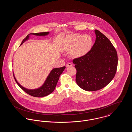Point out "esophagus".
I'll return each mask as SVG.
<instances>
[{"mask_svg":"<svg viewBox=\"0 0 132 132\" xmlns=\"http://www.w3.org/2000/svg\"><path fill=\"white\" fill-rule=\"evenodd\" d=\"M72 65H73V64L71 63H67V65H66V67H70V66H71Z\"/></svg>","mask_w":132,"mask_h":132,"instance_id":"34e87169","label":"esophagus"}]
</instances>
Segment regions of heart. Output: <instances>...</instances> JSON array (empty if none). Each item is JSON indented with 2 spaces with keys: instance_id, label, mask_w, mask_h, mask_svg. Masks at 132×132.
<instances>
[{
  "instance_id": "heart-1",
  "label": "heart",
  "mask_w": 132,
  "mask_h": 132,
  "mask_svg": "<svg viewBox=\"0 0 132 132\" xmlns=\"http://www.w3.org/2000/svg\"><path fill=\"white\" fill-rule=\"evenodd\" d=\"M93 44V38L89 35L71 34L65 38L62 48L64 51H70L72 57L80 58L88 54Z\"/></svg>"
}]
</instances>
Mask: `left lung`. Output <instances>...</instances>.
Instances as JSON below:
<instances>
[{
  "label": "left lung",
  "mask_w": 132,
  "mask_h": 132,
  "mask_svg": "<svg viewBox=\"0 0 132 132\" xmlns=\"http://www.w3.org/2000/svg\"><path fill=\"white\" fill-rule=\"evenodd\" d=\"M96 39L92 50L85 56L73 59L77 70V85L87 91L105 87L115 75L117 53L111 42L101 31L95 30Z\"/></svg>",
  "instance_id": "8db88e82"
}]
</instances>
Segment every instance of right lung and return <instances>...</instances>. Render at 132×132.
<instances>
[{
	"instance_id": "right-lung-1",
	"label": "right lung",
	"mask_w": 132,
	"mask_h": 132,
	"mask_svg": "<svg viewBox=\"0 0 132 132\" xmlns=\"http://www.w3.org/2000/svg\"><path fill=\"white\" fill-rule=\"evenodd\" d=\"M48 33L49 32L47 31V32H38V33H35V34L34 33L30 34L26 37L25 38L23 39L21 45L23 44V43L24 42H25L26 40H27L29 38V35L30 34L41 36L47 35L48 34ZM65 69V66L53 69L51 71L50 75L47 77L45 82H44V84L42 86V87L36 89H32V90L28 89L26 88L23 87L17 82L14 76V78L15 79V81L18 84V85L27 94L34 97H44L49 95L54 91L55 88L56 87L57 83L58 81L60 75L62 73L63 71Z\"/></svg>"
}]
</instances>
